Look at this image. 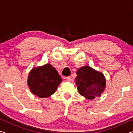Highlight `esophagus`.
I'll use <instances>...</instances> for the list:
<instances>
[{
	"mask_svg": "<svg viewBox=\"0 0 133 133\" xmlns=\"http://www.w3.org/2000/svg\"><path fill=\"white\" fill-rule=\"evenodd\" d=\"M66 78L67 80V81H69V82H73V78H72L71 77H70V76H69V77H67Z\"/></svg>",
	"mask_w": 133,
	"mask_h": 133,
	"instance_id": "obj_1",
	"label": "esophagus"
}]
</instances>
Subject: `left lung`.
Here are the masks:
<instances>
[{
    "instance_id": "8db88e82",
    "label": "left lung",
    "mask_w": 133,
    "mask_h": 133,
    "mask_svg": "<svg viewBox=\"0 0 133 133\" xmlns=\"http://www.w3.org/2000/svg\"><path fill=\"white\" fill-rule=\"evenodd\" d=\"M76 74V83L80 95L89 100L102 96L106 87V80L102 72L84 66L78 69Z\"/></svg>"
}]
</instances>
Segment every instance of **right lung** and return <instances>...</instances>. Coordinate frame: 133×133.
<instances>
[{"label": "right lung", "instance_id": "right-lung-1", "mask_svg": "<svg viewBox=\"0 0 133 133\" xmlns=\"http://www.w3.org/2000/svg\"><path fill=\"white\" fill-rule=\"evenodd\" d=\"M27 82L31 93L47 98L55 93L62 79L55 67L47 63L31 69Z\"/></svg>", "mask_w": 133, "mask_h": 133}]
</instances>
